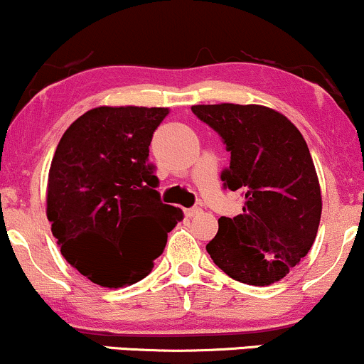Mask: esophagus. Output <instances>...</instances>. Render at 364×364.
<instances>
[{
    "instance_id": "34e87169",
    "label": "esophagus",
    "mask_w": 364,
    "mask_h": 364,
    "mask_svg": "<svg viewBox=\"0 0 364 364\" xmlns=\"http://www.w3.org/2000/svg\"><path fill=\"white\" fill-rule=\"evenodd\" d=\"M199 213H200V208H198V206H194V208H189V209H186V216H187V218H192V216L199 215Z\"/></svg>"
}]
</instances>
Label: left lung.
Instances as JSON below:
<instances>
[{
  "mask_svg": "<svg viewBox=\"0 0 364 364\" xmlns=\"http://www.w3.org/2000/svg\"><path fill=\"white\" fill-rule=\"evenodd\" d=\"M232 153L221 173L228 189L245 192L242 215L221 216L206 245L232 279L269 286L309 254L318 232L322 194L306 141L286 115L264 105H192Z\"/></svg>",
  "mask_w": 364,
  "mask_h": 364,
  "instance_id": "1",
  "label": "left lung"
}]
</instances>
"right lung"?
Segmentation results:
<instances>
[{"label": "right lung", "mask_w": 364, "mask_h": 364, "mask_svg": "<svg viewBox=\"0 0 364 364\" xmlns=\"http://www.w3.org/2000/svg\"><path fill=\"white\" fill-rule=\"evenodd\" d=\"M166 107L102 105L80 115L55 148L46 213L63 257L92 283H138L183 218L164 204L148 161Z\"/></svg>", "instance_id": "right-lung-1"}]
</instances>
